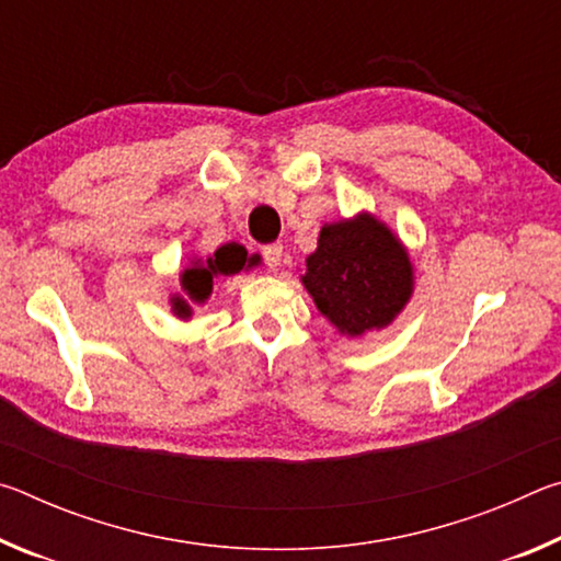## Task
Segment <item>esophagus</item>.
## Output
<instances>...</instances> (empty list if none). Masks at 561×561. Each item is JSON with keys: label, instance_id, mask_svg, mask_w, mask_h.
<instances>
[{"label": "esophagus", "instance_id": "obj_1", "mask_svg": "<svg viewBox=\"0 0 561 561\" xmlns=\"http://www.w3.org/2000/svg\"><path fill=\"white\" fill-rule=\"evenodd\" d=\"M262 257H264V262H267L270 270H277L279 264H282V244H279V242L267 244V247H264V250H262Z\"/></svg>", "mask_w": 561, "mask_h": 561}]
</instances>
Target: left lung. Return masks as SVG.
I'll return each mask as SVG.
<instances>
[{
  "label": "left lung",
  "mask_w": 561,
  "mask_h": 561,
  "mask_svg": "<svg viewBox=\"0 0 561 561\" xmlns=\"http://www.w3.org/2000/svg\"><path fill=\"white\" fill-rule=\"evenodd\" d=\"M304 287L341 334L391 324L413 294V267L398 237L371 215L324 225L307 257Z\"/></svg>",
  "instance_id": "1"
}]
</instances>
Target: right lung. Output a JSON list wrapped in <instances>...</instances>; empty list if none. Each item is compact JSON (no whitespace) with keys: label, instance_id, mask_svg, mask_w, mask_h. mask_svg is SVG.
Here are the masks:
<instances>
[{"label":"right lung","instance_id":"right-lung-1","mask_svg":"<svg viewBox=\"0 0 561 561\" xmlns=\"http://www.w3.org/2000/svg\"><path fill=\"white\" fill-rule=\"evenodd\" d=\"M254 264H260L257 254L247 257V250L242 244L230 242L222 244L213 257L195 260L190 267L180 274V287H183V294H175L173 299V311L178 317H190L193 314V304H205V299L213 294V279L215 277H230V274H237L242 270H250Z\"/></svg>","mask_w":561,"mask_h":561}]
</instances>
